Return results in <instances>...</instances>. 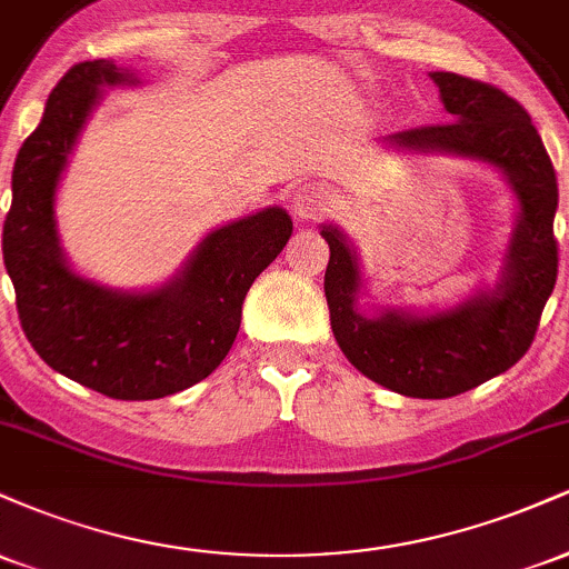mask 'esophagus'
<instances>
[{"mask_svg":"<svg viewBox=\"0 0 569 569\" xmlns=\"http://www.w3.org/2000/svg\"><path fill=\"white\" fill-rule=\"evenodd\" d=\"M331 192L323 184H302L293 192L291 206L299 219H316L329 208Z\"/></svg>","mask_w":569,"mask_h":569,"instance_id":"1","label":"esophagus"}]
</instances>
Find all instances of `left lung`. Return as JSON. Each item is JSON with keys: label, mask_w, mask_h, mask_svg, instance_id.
<instances>
[{"label": "left lung", "mask_w": 569, "mask_h": 569, "mask_svg": "<svg viewBox=\"0 0 569 569\" xmlns=\"http://www.w3.org/2000/svg\"><path fill=\"white\" fill-rule=\"evenodd\" d=\"M430 80L452 122L401 130L390 141L485 160L508 176L521 213L498 289L436 316L390 310L367 318L356 310V251L335 227L321 230L331 251L323 289L339 348L369 380L411 398L466 393L511 369L530 350L559 267L557 173L527 109L471 77L433 71Z\"/></svg>", "instance_id": "8db88e82"}]
</instances>
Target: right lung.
<instances>
[{
  "mask_svg": "<svg viewBox=\"0 0 569 569\" xmlns=\"http://www.w3.org/2000/svg\"><path fill=\"white\" fill-rule=\"evenodd\" d=\"M122 82L136 80L112 61L74 63L58 80L12 168L2 253L39 358L96 393L149 401L206 380L224 361L248 289L289 243L293 224L283 208H267L221 227L179 278L149 293L109 291L74 276L58 248V179L98 93Z\"/></svg>",
  "mask_w": 569,
  "mask_h": 569,
  "instance_id": "right-lung-1",
  "label": "right lung"
}]
</instances>
